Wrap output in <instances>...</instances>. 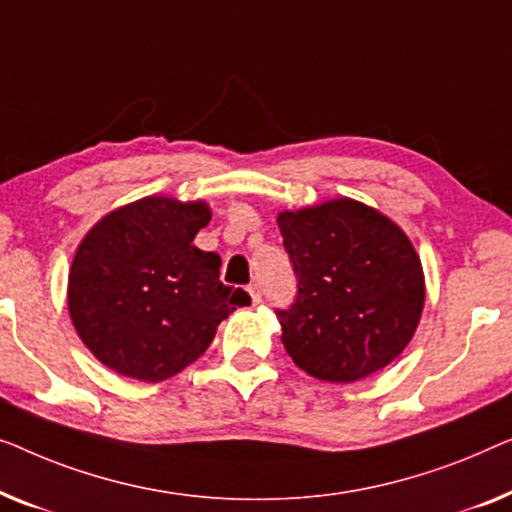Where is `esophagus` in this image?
I'll use <instances>...</instances> for the list:
<instances>
[{
    "label": "esophagus",
    "mask_w": 512,
    "mask_h": 512,
    "mask_svg": "<svg viewBox=\"0 0 512 512\" xmlns=\"http://www.w3.org/2000/svg\"><path fill=\"white\" fill-rule=\"evenodd\" d=\"M248 292H250V297H253V304H259V301H262V292H259V285L257 283L250 285Z\"/></svg>",
    "instance_id": "1"
}]
</instances>
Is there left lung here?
Masks as SVG:
<instances>
[{
  "instance_id": "8db88e82",
  "label": "left lung",
  "mask_w": 512,
  "mask_h": 512,
  "mask_svg": "<svg viewBox=\"0 0 512 512\" xmlns=\"http://www.w3.org/2000/svg\"><path fill=\"white\" fill-rule=\"evenodd\" d=\"M297 297L276 311L287 355L308 376L355 383L385 369L413 338L424 273L399 225L341 197L278 213Z\"/></svg>"
}]
</instances>
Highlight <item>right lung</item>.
<instances>
[{"label":"right lung","mask_w":512,"mask_h":512,"mask_svg":"<svg viewBox=\"0 0 512 512\" xmlns=\"http://www.w3.org/2000/svg\"><path fill=\"white\" fill-rule=\"evenodd\" d=\"M204 201L143 197L104 215L69 269L71 322L120 376L160 383L204 355L248 292L220 283V257L194 246Z\"/></svg>","instance_id":"1"}]
</instances>
